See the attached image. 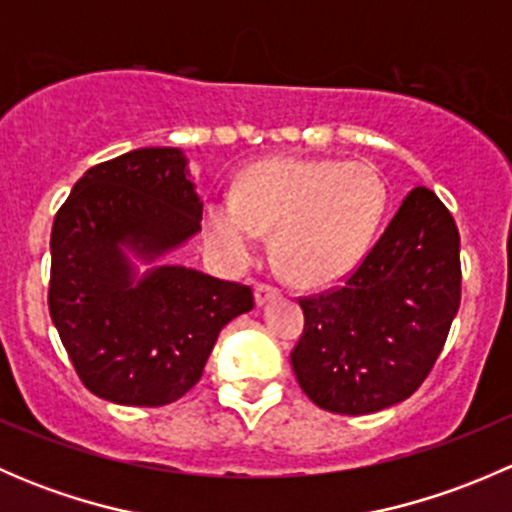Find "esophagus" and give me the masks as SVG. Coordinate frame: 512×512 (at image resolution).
Instances as JSON below:
<instances>
[{"instance_id": "esophagus-1", "label": "esophagus", "mask_w": 512, "mask_h": 512, "mask_svg": "<svg viewBox=\"0 0 512 512\" xmlns=\"http://www.w3.org/2000/svg\"><path fill=\"white\" fill-rule=\"evenodd\" d=\"M280 297V289H277L275 285H257L255 287V302L257 307H262V304L272 302V299Z\"/></svg>"}]
</instances>
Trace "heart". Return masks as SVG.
I'll list each match as a JSON object with an SVG mask.
<instances>
[{
    "label": "heart",
    "instance_id": "b5f03b06",
    "mask_svg": "<svg viewBox=\"0 0 512 512\" xmlns=\"http://www.w3.org/2000/svg\"><path fill=\"white\" fill-rule=\"evenodd\" d=\"M389 205L379 170L359 160L267 158L250 165L235 195L205 203L210 247L230 265L255 257L262 232L292 282L319 287L347 277L366 255Z\"/></svg>",
    "mask_w": 512,
    "mask_h": 512
}]
</instances>
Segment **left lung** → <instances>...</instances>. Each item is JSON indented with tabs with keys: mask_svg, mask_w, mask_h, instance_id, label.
<instances>
[{
	"mask_svg": "<svg viewBox=\"0 0 512 512\" xmlns=\"http://www.w3.org/2000/svg\"><path fill=\"white\" fill-rule=\"evenodd\" d=\"M458 304V227L433 190L414 188L342 287L299 299L294 376L332 414L389 409L423 384Z\"/></svg>",
	"mask_w": 512,
	"mask_h": 512,
	"instance_id": "8db88e82",
	"label": "left lung"
}]
</instances>
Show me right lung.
Here are the masks:
<instances>
[{
  "mask_svg": "<svg viewBox=\"0 0 512 512\" xmlns=\"http://www.w3.org/2000/svg\"><path fill=\"white\" fill-rule=\"evenodd\" d=\"M203 203L180 148H136L86 170L51 227L49 314L98 399L165 406L200 381L252 289L160 257L200 232ZM136 261L151 264L138 273Z\"/></svg>",
  "mask_w": 512,
  "mask_h": 512,
  "instance_id": "obj_1",
  "label": "right lung"
}]
</instances>
